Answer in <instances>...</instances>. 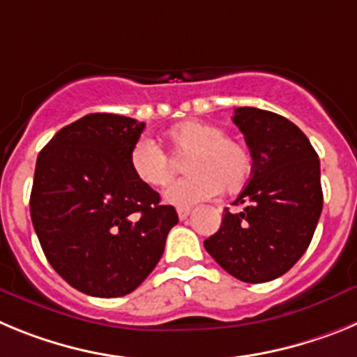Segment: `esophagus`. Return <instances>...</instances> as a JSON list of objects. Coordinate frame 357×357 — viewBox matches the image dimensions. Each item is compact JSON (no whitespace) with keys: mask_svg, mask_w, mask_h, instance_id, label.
Returning <instances> with one entry per match:
<instances>
[{"mask_svg":"<svg viewBox=\"0 0 357 357\" xmlns=\"http://www.w3.org/2000/svg\"><path fill=\"white\" fill-rule=\"evenodd\" d=\"M176 213H178V218H181V220H185V218L191 214V209H189V207H178Z\"/></svg>","mask_w":357,"mask_h":357,"instance_id":"esophagus-1","label":"esophagus"}]
</instances>
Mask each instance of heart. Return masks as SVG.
I'll return each instance as SVG.
<instances>
[{
    "instance_id": "1",
    "label": "heart",
    "mask_w": 357,
    "mask_h": 357,
    "mask_svg": "<svg viewBox=\"0 0 357 357\" xmlns=\"http://www.w3.org/2000/svg\"><path fill=\"white\" fill-rule=\"evenodd\" d=\"M166 146L175 159L184 160L188 175L173 182L164 198L178 207L195 206L225 189L236 193L252 175V155L245 144L225 137L216 125L185 121L166 134ZM128 166L139 182L150 188H164L175 176L176 164L148 137H139L130 148Z\"/></svg>"
}]
</instances>
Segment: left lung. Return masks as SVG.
Listing matches in <instances>:
<instances>
[{"mask_svg": "<svg viewBox=\"0 0 357 357\" xmlns=\"http://www.w3.org/2000/svg\"><path fill=\"white\" fill-rule=\"evenodd\" d=\"M232 121L254 160L234 202L245 209L223 211L204 247L230 275L257 284L284 275L307 250L324 206L320 160L304 132L275 112L239 107Z\"/></svg>", "mask_w": 357, "mask_h": 357, "instance_id": "8db88e82", "label": "left lung"}]
</instances>
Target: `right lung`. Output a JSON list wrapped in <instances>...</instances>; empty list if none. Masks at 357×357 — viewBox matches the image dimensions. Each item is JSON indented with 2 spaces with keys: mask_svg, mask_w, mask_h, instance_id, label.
Masks as SVG:
<instances>
[{
  "mask_svg": "<svg viewBox=\"0 0 357 357\" xmlns=\"http://www.w3.org/2000/svg\"><path fill=\"white\" fill-rule=\"evenodd\" d=\"M144 123L87 114L40 150L30 195L31 223L46 259L78 291L128 295L162 257L178 216L139 182L128 153Z\"/></svg>",
  "mask_w": 357,
  "mask_h": 357,
  "instance_id": "add662e5",
  "label": "right lung"
}]
</instances>
